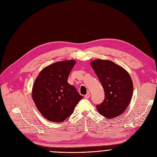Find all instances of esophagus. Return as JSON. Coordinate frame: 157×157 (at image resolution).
I'll use <instances>...</instances> for the list:
<instances>
[{
    "label": "esophagus",
    "mask_w": 157,
    "mask_h": 157,
    "mask_svg": "<svg viewBox=\"0 0 157 157\" xmlns=\"http://www.w3.org/2000/svg\"><path fill=\"white\" fill-rule=\"evenodd\" d=\"M89 97H90V93H87L86 95H85V98H86V99H88Z\"/></svg>",
    "instance_id": "34e87169"
}]
</instances>
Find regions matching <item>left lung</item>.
Segmentation results:
<instances>
[{"instance_id": "8db88e82", "label": "left lung", "mask_w": 157, "mask_h": 157, "mask_svg": "<svg viewBox=\"0 0 157 157\" xmlns=\"http://www.w3.org/2000/svg\"><path fill=\"white\" fill-rule=\"evenodd\" d=\"M91 66L105 92V100L96 105L99 113L113 119L121 115L128 107L133 94V82L129 73L113 61L96 59Z\"/></svg>"}]
</instances>
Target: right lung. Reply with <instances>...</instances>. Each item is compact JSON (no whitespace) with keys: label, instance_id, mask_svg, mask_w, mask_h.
<instances>
[{"label":"right lung","instance_id":"obj_1","mask_svg":"<svg viewBox=\"0 0 157 157\" xmlns=\"http://www.w3.org/2000/svg\"><path fill=\"white\" fill-rule=\"evenodd\" d=\"M76 62H57L43 68L34 81L32 96L41 115L52 122H62L71 116L83 98L68 82V77Z\"/></svg>","mask_w":157,"mask_h":157}]
</instances>
